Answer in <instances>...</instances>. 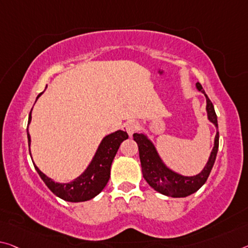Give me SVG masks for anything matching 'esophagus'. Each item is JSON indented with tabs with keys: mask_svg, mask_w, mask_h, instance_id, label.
Returning a JSON list of instances; mask_svg holds the SVG:
<instances>
[{
	"mask_svg": "<svg viewBox=\"0 0 248 248\" xmlns=\"http://www.w3.org/2000/svg\"><path fill=\"white\" fill-rule=\"evenodd\" d=\"M124 128L128 135L131 137L133 133L137 132V130H138V124L135 123V121H128V123L124 124Z\"/></svg>",
	"mask_w": 248,
	"mask_h": 248,
	"instance_id": "esophagus-1",
	"label": "esophagus"
}]
</instances>
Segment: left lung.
<instances>
[{
	"label": "left lung",
	"mask_w": 248,
	"mask_h": 248,
	"mask_svg": "<svg viewBox=\"0 0 248 248\" xmlns=\"http://www.w3.org/2000/svg\"><path fill=\"white\" fill-rule=\"evenodd\" d=\"M196 88L199 92L203 93L206 98L207 119L217 128V117H216L213 104L211 103L200 82H196ZM218 137L217 131L214 139V147L212 149L209 161L203 170L196 175L184 176L172 171L164 164L155 144L144 133H135L133 140L136 141L139 148V156L144 180L156 192L167 196H172V198H186V196L195 193L206 182L212 168L214 166L218 150Z\"/></svg>",
	"instance_id": "obj_1"
}]
</instances>
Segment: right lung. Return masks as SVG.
I'll list each match as a JSON object with an SVG mask.
<instances>
[{
  "mask_svg": "<svg viewBox=\"0 0 248 248\" xmlns=\"http://www.w3.org/2000/svg\"><path fill=\"white\" fill-rule=\"evenodd\" d=\"M39 93L36 100L42 95ZM32 110L30 112L29 124L32 120ZM27 139H29V147L31 145V136L29 133V125H27ZM128 139V133L123 130H118L116 132L110 133L106 136L101 140V142L98 147L97 151L93 155L92 162L89 163L87 169L82 173L68 183H58L55 182L50 178L39 170L34 162L35 170L41 176V179L44 181L53 193L61 198L62 200L67 202H85L88 200H92L96 195L100 193L104 190L106 184L108 183L110 178V168L115 158L116 153L119 149L121 142L124 140ZM31 155V153H30Z\"/></svg>",
  "mask_w": 248,
  "mask_h": 248,
  "instance_id": "obj_1",
  "label": "right lung"
}]
</instances>
